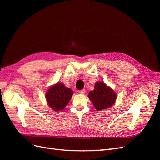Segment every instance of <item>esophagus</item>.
<instances>
[{
    "label": "esophagus",
    "mask_w": 160,
    "mask_h": 160,
    "mask_svg": "<svg viewBox=\"0 0 160 160\" xmlns=\"http://www.w3.org/2000/svg\"><path fill=\"white\" fill-rule=\"evenodd\" d=\"M85 92V89H81V90L79 91V93H80V94H84Z\"/></svg>",
    "instance_id": "esophagus-1"
}]
</instances>
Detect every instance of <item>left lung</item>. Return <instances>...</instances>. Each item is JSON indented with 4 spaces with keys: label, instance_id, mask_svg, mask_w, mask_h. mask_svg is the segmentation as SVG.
<instances>
[{
    "label": "left lung",
    "instance_id": "obj_1",
    "mask_svg": "<svg viewBox=\"0 0 160 160\" xmlns=\"http://www.w3.org/2000/svg\"><path fill=\"white\" fill-rule=\"evenodd\" d=\"M89 98L95 109L101 111L109 108L114 104L116 94L105 83L98 81L95 85L94 90L89 93Z\"/></svg>",
    "mask_w": 160,
    "mask_h": 160
}]
</instances>
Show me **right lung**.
I'll use <instances>...</instances> for the list:
<instances>
[{
  "label": "right lung",
  "instance_id": "obj_1",
  "mask_svg": "<svg viewBox=\"0 0 160 160\" xmlns=\"http://www.w3.org/2000/svg\"><path fill=\"white\" fill-rule=\"evenodd\" d=\"M72 94L73 92L71 89L58 83L47 90L45 97L51 108L55 111H61L69 103Z\"/></svg>",
  "mask_w": 160,
  "mask_h": 160
}]
</instances>
